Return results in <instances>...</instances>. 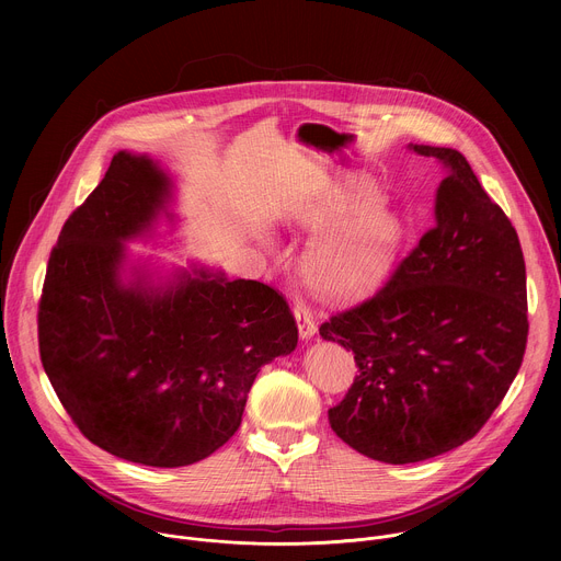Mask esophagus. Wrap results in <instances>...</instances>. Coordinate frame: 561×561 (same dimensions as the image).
<instances>
[{
	"label": "esophagus",
	"mask_w": 561,
	"mask_h": 561,
	"mask_svg": "<svg viewBox=\"0 0 561 561\" xmlns=\"http://www.w3.org/2000/svg\"><path fill=\"white\" fill-rule=\"evenodd\" d=\"M295 319H297V329H299V337L301 340H310L314 333H317V327H314V319H312V312L310 308L304 304V301H295Z\"/></svg>",
	"instance_id": "34e87169"
}]
</instances>
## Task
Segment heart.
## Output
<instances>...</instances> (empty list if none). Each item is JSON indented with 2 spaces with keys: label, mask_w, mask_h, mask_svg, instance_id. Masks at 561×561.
Wrapping results in <instances>:
<instances>
[{
  "label": "heart",
  "mask_w": 561,
  "mask_h": 561,
  "mask_svg": "<svg viewBox=\"0 0 561 561\" xmlns=\"http://www.w3.org/2000/svg\"><path fill=\"white\" fill-rule=\"evenodd\" d=\"M379 197L368 186L335 188L306 219L314 232L329 234L310 257L314 288L353 295L373 286L388 268L399 224L375 210Z\"/></svg>",
  "instance_id": "obj_1"
}]
</instances>
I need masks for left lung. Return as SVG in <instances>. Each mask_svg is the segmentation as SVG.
<instances>
[{
  "label": "left lung",
  "instance_id": "8db88e82",
  "mask_svg": "<svg viewBox=\"0 0 561 561\" xmlns=\"http://www.w3.org/2000/svg\"><path fill=\"white\" fill-rule=\"evenodd\" d=\"M411 148L448 169L435 224L368 299L319 335L353 351L357 375L329 411L335 435L383 463H413L472 439L526 351V266L506 213L455 148Z\"/></svg>",
  "mask_w": 561,
  "mask_h": 561
}]
</instances>
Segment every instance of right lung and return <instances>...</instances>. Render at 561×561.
Instances as JSON below:
<instances>
[{
  "instance_id": "1",
  "label": "right lung",
  "mask_w": 561,
  "mask_h": 561,
  "mask_svg": "<svg viewBox=\"0 0 561 561\" xmlns=\"http://www.w3.org/2000/svg\"><path fill=\"white\" fill-rule=\"evenodd\" d=\"M173 182L150 157L119 150L66 219L37 310L39 357L72 424L126 461L178 468L242 424L260 368L297 346L275 288L184 271L124 282V242L167 213ZM171 219L173 215L167 213Z\"/></svg>"
}]
</instances>
